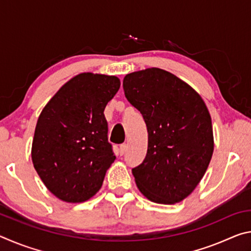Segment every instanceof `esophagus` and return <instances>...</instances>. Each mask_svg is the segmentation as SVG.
<instances>
[{
    "label": "esophagus",
    "instance_id": "obj_1",
    "mask_svg": "<svg viewBox=\"0 0 251 251\" xmlns=\"http://www.w3.org/2000/svg\"><path fill=\"white\" fill-rule=\"evenodd\" d=\"M127 151V145L126 144H122V145L120 146V150H118V152H120V155L123 156L126 152Z\"/></svg>",
    "mask_w": 251,
    "mask_h": 251
}]
</instances>
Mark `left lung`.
<instances>
[{
  "mask_svg": "<svg viewBox=\"0 0 251 251\" xmlns=\"http://www.w3.org/2000/svg\"><path fill=\"white\" fill-rule=\"evenodd\" d=\"M123 88L148 133L145 159L131 169L136 185L154 202L181 201L201 180L214 151L207 106L188 84L156 67L127 74Z\"/></svg>",
  "mask_w": 251,
  "mask_h": 251,
  "instance_id": "8db88e82",
  "label": "left lung"
}]
</instances>
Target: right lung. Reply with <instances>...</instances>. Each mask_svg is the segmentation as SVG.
<instances>
[{"label":"right lung","mask_w":251,"mask_h":251,"mask_svg":"<svg viewBox=\"0 0 251 251\" xmlns=\"http://www.w3.org/2000/svg\"><path fill=\"white\" fill-rule=\"evenodd\" d=\"M120 86L116 76L78 74L42 110L34 133L33 165L62 201L82 202L94 196L116 159L104 109Z\"/></svg>","instance_id":"1"}]
</instances>
